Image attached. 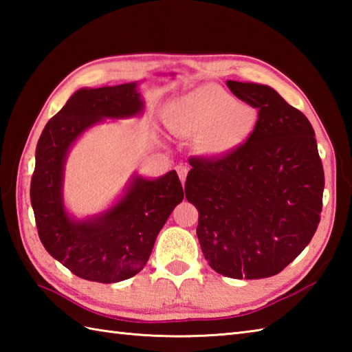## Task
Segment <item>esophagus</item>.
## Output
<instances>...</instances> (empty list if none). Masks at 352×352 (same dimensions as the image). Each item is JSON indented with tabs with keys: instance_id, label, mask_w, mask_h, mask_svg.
Listing matches in <instances>:
<instances>
[{
	"instance_id": "esophagus-1",
	"label": "esophagus",
	"mask_w": 352,
	"mask_h": 352,
	"mask_svg": "<svg viewBox=\"0 0 352 352\" xmlns=\"http://www.w3.org/2000/svg\"><path fill=\"white\" fill-rule=\"evenodd\" d=\"M175 170H177V174H178V177H180V180H182V183L184 184V182H186V177H188V168H186V166H183V164H178V166L175 168Z\"/></svg>"
}]
</instances>
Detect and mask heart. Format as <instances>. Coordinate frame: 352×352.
Returning a JSON list of instances; mask_svg holds the SVG:
<instances>
[{
	"label": "heart",
	"instance_id": "obj_1",
	"mask_svg": "<svg viewBox=\"0 0 352 352\" xmlns=\"http://www.w3.org/2000/svg\"><path fill=\"white\" fill-rule=\"evenodd\" d=\"M258 111L239 104L214 85L199 86L183 95L174 106V125L192 134L206 133L203 146L212 154H223L242 145L256 130Z\"/></svg>",
	"mask_w": 352,
	"mask_h": 352
}]
</instances>
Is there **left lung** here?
<instances>
[{"instance_id":"left-lung-1","label":"left lung","mask_w":352,"mask_h":352,"mask_svg":"<svg viewBox=\"0 0 352 352\" xmlns=\"http://www.w3.org/2000/svg\"><path fill=\"white\" fill-rule=\"evenodd\" d=\"M227 86L258 110L256 130L218 159H190L186 198L198 210V241L213 271L237 280L267 278L315 236L324 168L302 111L269 86L233 80Z\"/></svg>"}]
</instances>
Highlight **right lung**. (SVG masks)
I'll list each match as a JSON object with an SVG mask.
<instances>
[{"label":"right lung","instance_id":"right-lung-1","mask_svg":"<svg viewBox=\"0 0 352 352\" xmlns=\"http://www.w3.org/2000/svg\"><path fill=\"white\" fill-rule=\"evenodd\" d=\"M144 102L136 83L80 89L52 116L36 146L30 198L37 233L52 257L89 281L118 283L140 272L159 231L184 198L175 170L157 180L136 177L124 198L92 221H72L62 199L63 164L81 133L102 118H129Z\"/></svg>","mask_w":352,"mask_h":352}]
</instances>
